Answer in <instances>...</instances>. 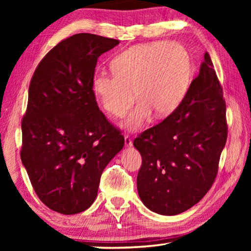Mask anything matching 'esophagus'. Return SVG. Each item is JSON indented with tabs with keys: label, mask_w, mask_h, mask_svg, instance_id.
I'll return each instance as SVG.
<instances>
[{
	"label": "esophagus",
	"mask_w": 251,
	"mask_h": 251,
	"mask_svg": "<svg viewBox=\"0 0 251 251\" xmlns=\"http://www.w3.org/2000/svg\"><path fill=\"white\" fill-rule=\"evenodd\" d=\"M125 146L126 147H131L133 146V142H131V139L128 135H125Z\"/></svg>",
	"instance_id": "esophagus-1"
}]
</instances>
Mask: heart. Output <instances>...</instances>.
Instances as JSON below:
<instances>
[{
    "mask_svg": "<svg viewBox=\"0 0 251 251\" xmlns=\"http://www.w3.org/2000/svg\"><path fill=\"white\" fill-rule=\"evenodd\" d=\"M113 73L97 71L92 88L106 112L122 117L139 101L123 123L127 129L143 128L155 110L166 116L186 95L192 74V61L184 46L175 42H151L131 46L110 62ZM136 95L135 96L134 94Z\"/></svg>",
    "mask_w": 251,
    "mask_h": 251,
    "instance_id": "1",
    "label": "heart"
}]
</instances>
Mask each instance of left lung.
I'll return each instance as SVG.
<instances>
[{"label":"left lung","mask_w":251,"mask_h":251,"mask_svg":"<svg viewBox=\"0 0 251 251\" xmlns=\"http://www.w3.org/2000/svg\"><path fill=\"white\" fill-rule=\"evenodd\" d=\"M181 103L159 124L134 139L142 155L137 189L148 209L184 212L214 184L227 141L226 103L209 54Z\"/></svg>","instance_id":"8db88e82"}]
</instances>
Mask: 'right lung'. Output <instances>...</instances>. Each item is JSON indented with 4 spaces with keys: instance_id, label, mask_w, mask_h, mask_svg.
I'll return each instance as SVG.
<instances>
[{
    "instance_id": "right-lung-1",
    "label": "right lung",
    "mask_w": 251,
    "mask_h": 251,
    "mask_svg": "<svg viewBox=\"0 0 251 251\" xmlns=\"http://www.w3.org/2000/svg\"><path fill=\"white\" fill-rule=\"evenodd\" d=\"M120 41L90 33L67 37L37 65L22 120L21 159L40 201L63 215L90 208L101 173L124 146L92 88L97 59Z\"/></svg>"
}]
</instances>
